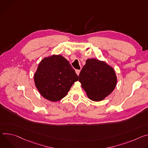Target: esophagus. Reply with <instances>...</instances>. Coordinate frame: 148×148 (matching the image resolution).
Returning a JSON list of instances; mask_svg holds the SVG:
<instances>
[{
    "mask_svg": "<svg viewBox=\"0 0 148 148\" xmlns=\"http://www.w3.org/2000/svg\"><path fill=\"white\" fill-rule=\"evenodd\" d=\"M75 71H76V74H77V75H79V73H80V70H78V69H76Z\"/></svg>",
    "mask_w": 148,
    "mask_h": 148,
    "instance_id": "34e87169",
    "label": "esophagus"
}]
</instances>
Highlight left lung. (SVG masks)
<instances>
[{"label": "left lung", "instance_id": "1", "mask_svg": "<svg viewBox=\"0 0 148 148\" xmlns=\"http://www.w3.org/2000/svg\"><path fill=\"white\" fill-rule=\"evenodd\" d=\"M79 81L93 101H101L114 90L117 79L112 68L96 59L86 60L79 75Z\"/></svg>", "mask_w": 148, "mask_h": 148}]
</instances>
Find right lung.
I'll return each instance as SVG.
<instances>
[{"label": "right lung", "mask_w": 148, "mask_h": 148, "mask_svg": "<svg viewBox=\"0 0 148 148\" xmlns=\"http://www.w3.org/2000/svg\"><path fill=\"white\" fill-rule=\"evenodd\" d=\"M35 85L45 99L60 101L67 95L78 76L64 58L52 55L43 59L34 76Z\"/></svg>", "instance_id": "obj_1"}]
</instances>
